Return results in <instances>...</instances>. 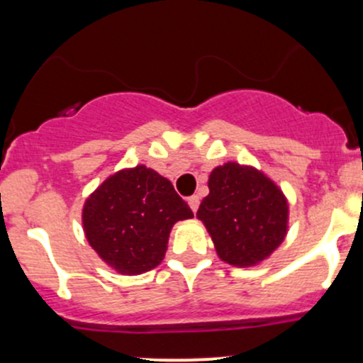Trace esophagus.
Returning a JSON list of instances; mask_svg holds the SVG:
<instances>
[{"instance_id":"obj_1","label":"esophagus","mask_w":363,"mask_h":363,"mask_svg":"<svg viewBox=\"0 0 363 363\" xmlns=\"http://www.w3.org/2000/svg\"><path fill=\"white\" fill-rule=\"evenodd\" d=\"M199 203H201V201H199V197H197V196H192L189 199V206H190V209H192L194 213H196L197 208H199Z\"/></svg>"}]
</instances>
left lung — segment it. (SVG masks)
I'll return each mask as SVG.
<instances>
[{"label":"left lung","instance_id":"left-lung-1","mask_svg":"<svg viewBox=\"0 0 363 363\" xmlns=\"http://www.w3.org/2000/svg\"><path fill=\"white\" fill-rule=\"evenodd\" d=\"M197 218L223 262L250 267L267 259L289 230V201L262 171L238 162L215 167Z\"/></svg>","mask_w":363,"mask_h":363}]
</instances>
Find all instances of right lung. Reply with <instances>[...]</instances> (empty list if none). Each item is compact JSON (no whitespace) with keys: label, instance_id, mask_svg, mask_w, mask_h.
Here are the masks:
<instances>
[{"label":"right lung","instance_id":"add662e5","mask_svg":"<svg viewBox=\"0 0 363 363\" xmlns=\"http://www.w3.org/2000/svg\"><path fill=\"white\" fill-rule=\"evenodd\" d=\"M192 216L173 183L140 164L101 183L85 201L82 223L103 262L134 276L162 262L173 225Z\"/></svg>","mask_w":363,"mask_h":363}]
</instances>
